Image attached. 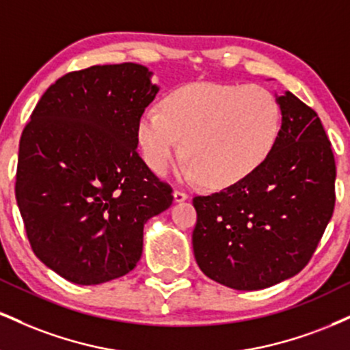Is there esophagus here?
<instances>
[{
	"label": "esophagus",
	"mask_w": 350,
	"mask_h": 350,
	"mask_svg": "<svg viewBox=\"0 0 350 350\" xmlns=\"http://www.w3.org/2000/svg\"><path fill=\"white\" fill-rule=\"evenodd\" d=\"M187 199H189L187 192L178 191V189H176V191H174V200H176V202H183V200H187Z\"/></svg>",
	"instance_id": "obj_1"
}]
</instances>
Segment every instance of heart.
Returning a JSON list of instances; mask_svg holds the SVG:
<instances>
[{"instance_id": "1", "label": "heart", "mask_w": 350, "mask_h": 350, "mask_svg": "<svg viewBox=\"0 0 350 350\" xmlns=\"http://www.w3.org/2000/svg\"><path fill=\"white\" fill-rule=\"evenodd\" d=\"M281 133V108L270 90L250 83H192L144 108L136 139L148 166L164 172L179 152L184 174L208 187H230L267 163Z\"/></svg>"}]
</instances>
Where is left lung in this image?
Listing matches in <instances>:
<instances>
[{"label": "left lung", "mask_w": 350, "mask_h": 350, "mask_svg": "<svg viewBox=\"0 0 350 350\" xmlns=\"http://www.w3.org/2000/svg\"><path fill=\"white\" fill-rule=\"evenodd\" d=\"M275 151L247 179L192 199L196 262L206 276L240 291L263 290L311 260L336 204L331 142L311 107L286 92Z\"/></svg>", "instance_id": "1"}]
</instances>
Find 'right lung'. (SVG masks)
<instances>
[{"label": "right lung", "mask_w": 350, "mask_h": 350, "mask_svg": "<svg viewBox=\"0 0 350 350\" xmlns=\"http://www.w3.org/2000/svg\"><path fill=\"white\" fill-rule=\"evenodd\" d=\"M150 75L133 62L69 72L23 130L14 192L27 240L72 283L133 270L144 224L174 199L136 151V123L158 94Z\"/></svg>", "instance_id": "1"}]
</instances>
